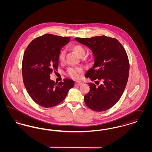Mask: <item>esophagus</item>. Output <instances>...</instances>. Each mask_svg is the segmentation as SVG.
<instances>
[{
	"instance_id": "esophagus-1",
	"label": "esophagus",
	"mask_w": 152,
	"mask_h": 152,
	"mask_svg": "<svg viewBox=\"0 0 152 152\" xmlns=\"http://www.w3.org/2000/svg\"><path fill=\"white\" fill-rule=\"evenodd\" d=\"M83 84V83L81 81H76L75 83V85L76 86H80Z\"/></svg>"
}]
</instances>
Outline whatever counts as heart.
Listing matches in <instances>:
<instances>
[{
	"instance_id": "obj_1",
	"label": "heart",
	"mask_w": 152,
	"mask_h": 152,
	"mask_svg": "<svg viewBox=\"0 0 152 152\" xmlns=\"http://www.w3.org/2000/svg\"><path fill=\"white\" fill-rule=\"evenodd\" d=\"M71 48L79 57H83L86 53L84 48L80 45H73ZM64 56L65 52L64 51H60L58 55L59 60L60 61H63L64 59ZM66 72L67 75L71 77L74 79H77L80 77L81 73L83 72V69L80 67H70L67 69Z\"/></svg>"
}]
</instances>
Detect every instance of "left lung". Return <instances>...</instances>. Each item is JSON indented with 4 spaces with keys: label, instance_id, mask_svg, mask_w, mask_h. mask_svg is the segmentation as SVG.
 I'll return each mask as SVG.
<instances>
[{
    "label": "left lung",
    "instance_id": "left-lung-1",
    "mask_svg": "<svg viewBox=\"0 0 152 152\" xmlns=\"http://www.w3.org/2000/svg\"><path fill=\"white\" fill-rule=\"evenodd\" d=\"M93 53L94 64L86 74L91 80L102 81L96 86L88 83L89 92L84 96L87 107L96 112L108 110L121 98L126 86L129 63L126 52L116 39L105 36L75 39Z\"/></svg>",
    "mask_w": 152,
    "mask_h": 152
}]
</instances>
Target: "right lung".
<instances>
[{
  "instance_id": "obj_1",
  "label": "right lung",
  "mask_w": 152,
  "mask_h": 152,
  "mask_svg": "<svg viewBox=\"0 0 152 152\" xmlns=\"http://www.w3.org/2000/svg\"><path fill=\"white\" fill-rule=\"evenodd\" d=\"M69 41L68 37L45 34L33 40L24 52L23 83L32 99L42 107L57 105L74 87L72 80L66 79L58 84L50 79V74L58 68L60 50Z\"/></svg>"
}]
</instances>
